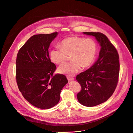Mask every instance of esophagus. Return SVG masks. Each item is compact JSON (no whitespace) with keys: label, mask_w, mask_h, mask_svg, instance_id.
I'll use <instances>...</instances> for the list:
<instances>
[{"label":"esophagus","mask_w":133,"mask_h":133,"mask_svg":"<svg viewBox=\"0 0 133 133\" xmlns=\"http://www.w3.org/2000/svg\"><path fill=\"white\" fill-rule=\"evenodd\" d=\"M67 79H68V80L69 82H70V81H71L74 80V78H72V77H67Z\"/></svg>","instance_id":"1"}]
</instances>
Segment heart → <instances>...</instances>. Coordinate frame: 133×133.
<instances>
[{"instance_id": "obj_1", "label": "heart", "mask_w": 133, "mask_h": 133, "mask_svg": "<svg viewBox=\"0 0 133 133\" xmlns=\"http://www.w3.org/2000/svg\"><path fill=\"white\" fill-rule=\"evenodd\" d=\"M60 48L52 50L50 53L51 61L56 64H62L71 55V62L59 67L58 71L69 76L75 75L81 69L94 62L98 52L96 42L92 39L71 36L65 38L60 43Z\"/></svg>"}]
</instances>
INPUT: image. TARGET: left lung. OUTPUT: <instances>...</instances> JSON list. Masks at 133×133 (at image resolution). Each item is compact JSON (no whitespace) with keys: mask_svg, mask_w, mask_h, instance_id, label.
<instances>
[{"mask_svg":"<svg viewBox=\"0 0 133 133\" xmlns=\"http://www.w3.org/2000/svg\"><path fill=\"white\" fill-rule=\"evenodd\" d=\"M83 34L95 36L101 46L97 60L76 77L81 87L77 94L79 102L85 106L93 107L107 101L114 92L119 78V55L105 34L100 32Z\"/></svg>","mask_w":133,"mask_h":133,"instance_id":"left-lung-1","label":"left lung"}]
</instances>
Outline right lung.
<instances>
[{
    "label": "right lung",
    "instance_id": "right-lung-1",
    "mask_svg": "<svg viewBox=\"0 0 133 133\" xmlns=\"http://www.w3.org/2000/svg\"><path fill=\"white\" fill-rule=\"evenodd\" d=\"M57 33L34 35L19 49L16 62V79L18 89L31 104L41 109L55 106L68 83L66 77L53 73L49 48Z\"/></svg>",
    "mask_w": 133,
    "mask_h": 133
}]
</instances>
